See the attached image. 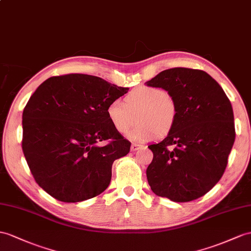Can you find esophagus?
Listing matches in <instances>:
<instances>
[{"label": "esophagus", "mask_w": 251, "mask_h": 251, "mask_svg": "<svg viewBox=\"0 0 251 251\" xmlns=\"http://www.w3.org/2000/svg\"><path fill=\"white\" fill-rule=\"evenodd\" d=\"M140 147H142V146L138 145V144H132L131 145V151H136L140 148Z\"/></svg>", "instance_id": "1"}]
</instances>
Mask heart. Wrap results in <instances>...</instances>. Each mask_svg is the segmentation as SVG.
Masks as SVG:
<instances>
[{"label": "heart", "instance_id": "obj_1", "mask_svg": "<svg viewBox=\"0 0 251 251\" xmlns=\"http://www.w3.org/2000/svg\"><path fill=\"white\" fill-rule=\"evenodd\" d=\"M138 124L130 132L134 142H148L158 135H166L173 130L178 118L176 102L166 91L154 86H138L125 97L111 101L106 106V116L114 129L126 134L135 122Z\"/></svg>", "mask_w": 251, "mask_h": 251}]
</instances>
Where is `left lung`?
<instances>
[{"mask_svg": "<svg viewBox=\"0 0 251 251\" xmlns=\"http://www.w3.org/2000/svg\"><path fill=\"white\" fill-rule=\"evenodd\" d=\"M146 85L166 90L178 108L173 130L148 147L153 152L147 168L152 192L175 202L203 196L221 180L234 144L230 100L215 79L197 69L164 70Z\"/></svg>", "mask_w": 251, "mask_h": 251, "instance_id": "obj_1", "label": "left lung"}]
</instances>
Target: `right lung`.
<instances>
[{
    "instance_id": "right-lung-1",
    "label": "right lung",
    "mask_w": 251,
    "mask_h": 251,
    "mask_svg": "<svg viewBox=\"0 0 251 251\" xmlns=\"http://www.w3.org/2000/svg\"><path fill=\"white\" fill-rule=\"evenodd\" d=\"M127 90L79 73L52 76L35 90L23 109L22 150L49 195L79 202L107 188L114 161L129 153L131 143L108 121L106 106Z\"/></svg>"
}]
</instances>
